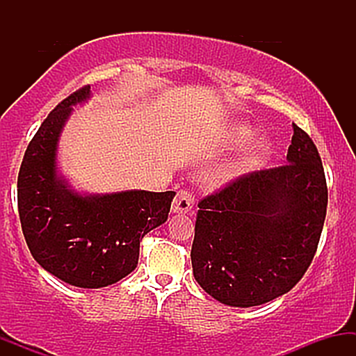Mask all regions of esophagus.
Listing matches in <instances>:
<instances>
[{
    "label": "esophagus",
    "mask_w": 356,
    "mask_h": 356,
    "mask_svg": "<svg viewBox=\"0 0 356 356\" xmlns=\"http://www.w3.org/2000/svg\"><path fill=\"white\" fill-rule=\"evenodd\" d=\"M194 207V195L187 191H179L172 202L174 214H189Z\"/></svg>",
    "instance_id": "34e87169"
}]
</instances>
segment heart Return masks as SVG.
<instances>
[{
  "label": "heart",
  "mask_w": 356,
  "mask_h": 356,
  "mask_svg": "<svg viewBox=\"0 0 356 356\" xmlns=\"http://www.w3.org/2000/svg\"><path fill=\"white\" fill-rule=\"evenodd\" d=\"M252 137V129L246 124H234L227 129L224 142L227 145H241L248 142ZM273 145L266 137H259L251 140L246 145V149L241 152L238 157L222 169L219 175L220 184H231L239 181V179L246 177V175L256 172L261 167L268 162L269 155H271Z\"/></svg>",
  "instance_id": "heart-1"
}]
</instances>
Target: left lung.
I'll use <instances>...</instances> for the list:
<instances>
[{
    "label": "left lung",
    "mask_w": 356,
    "mask_h": 356,
    "mask_svg": "<svg viewBox=\"0 0 356 356\" xmlns=\"http://www.w3.org/2000/svg\"><path fill=\"white\" fill-rule=\"evenodd\" d=\"M326 204L320 154L293 124L286 165L249 174L199 202L191 251L195 281L234 308L283 296L312 264Z\"/></svg>",
    "instance_id": "left-lung-1"
}]
</instances>
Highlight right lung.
<instances>
[{
  "label": "right lung",
  "instance_id": "1",
  "mask_svg": "<svg viewBox=\"0 0 356 356\" xmlns=\"http://www.w3.org/2000/svg\"><path fill=\"white\" fill-rule=\"evenodd\" d=\"M90 97V87L72 93L31 138L19 167L18 211L36 263L65 283L95 289L117 283L137 268L142 238L165 222L175 192L88 194L61 175V132L73 107Z\"/></svg>",
  "mask_w": 356,
  "mask_h": 356
}]
</instances>
